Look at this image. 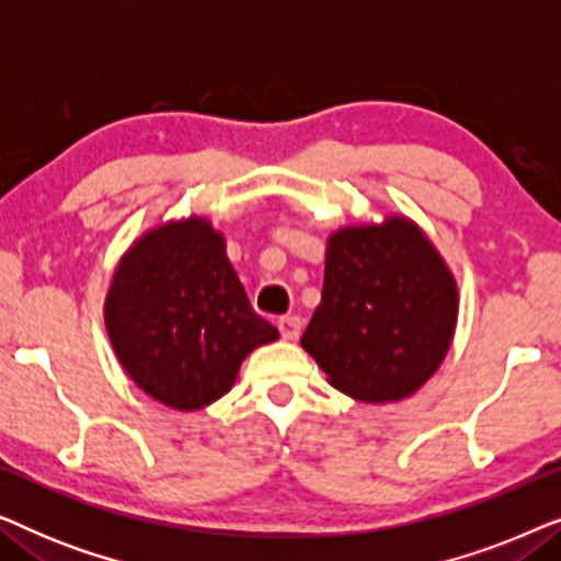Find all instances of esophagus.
<instances>
[{"instance_id":"34e87169","label":"esophagus","mask_w":561,"mask_h":561,"mask_svg":"<svg viewBox=\"0 0 561 561\" xmlns=\"http://www.w3.org/2000/svg\"><path fill=\"white\" fill-rule=\"evenodd\" d=\"M278 329H280L283 340L296 342L298 336H301V319H298V317H283L278 321Z\"/></svg>"}]
</instances>
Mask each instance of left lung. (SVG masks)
Returning a JSON list of instances; mask_svg holds the SVG:
<instances>
[{"label":"left lung","instance_id":"left-lung-1","mask_svg":"<svg viewBox=\"0 0 561 561\" xmlns=\"http://www.w3.org/2000/svg\"><path fill=\"white\" fill-rule=\"evenodd\" d=\"M457 280L416 221L342 227L327 240L321 304L301 336L327 380L363 403L416 393L447 357Z\"/></svg>","mask_w":561,"mask_h":561}]
</instances>
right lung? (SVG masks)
<instances>
[{"label": "right lung", "instance_id": "obj_1", "mask_svg": "<svg viewBox=\"0 0 561 561\" xmlns=\"http://www.w3.org/2000/svg\"><path fill=\"white\" fill-rule=\"evenodd\" d=\"M119 365L152 401L198 411L229 393L242 359L278 340L252 311L209 219L152 227L119 257L104 301Z\"/></svg>", "mask_w": 561, "mask_h": 561}]
</instances>
